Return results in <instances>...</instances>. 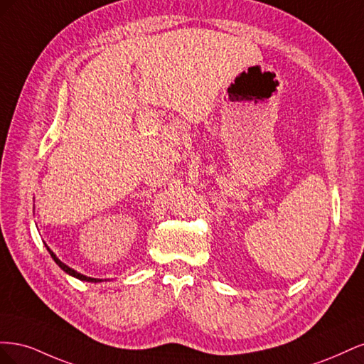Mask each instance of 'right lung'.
<instances>
[{"label":"right lung","mask_w":364,"mask_h":364,"mask_svg":"<svg viewBox=\"0 0 364 364\" xmlns=\"http://www.w3.org/2000/svg\"><path fill=\"white\" fill-rule=\"evenodd\" d=\"M48 249V247H47ZM48 252H50V255H51V258L56 261V264L58 266L63 270V272H67L68 274H71V277H74V278H77V279H82V281H87V282H100L102 279H95V278H87V277H85V274H82V273H79V272H75V270H73L71 267H68L67 264H63L56 255H54V253L48 249Z\"/></svg>","instance_id":"obj_1"}]
</instances>
